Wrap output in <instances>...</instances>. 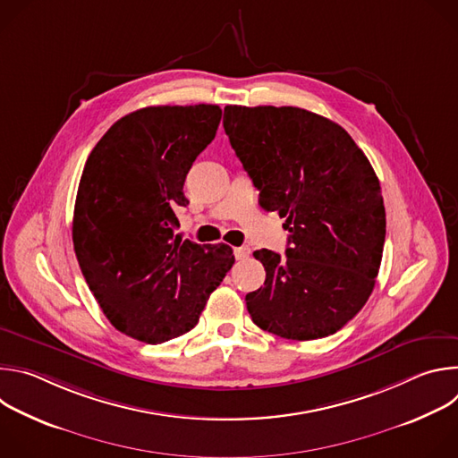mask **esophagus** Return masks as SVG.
<instances>
[{
  "label": "esophagus",
  "mask_w": 458,
  "mask_h": 458,
  "mask_svg": "<svg viewBox=\"0 0 458 458\" xmlns=\"http://www.w3.org/2000/svg\"><path fill=\"white\" fill-rule=\"evenodd\" d=\"M250 253H251V250H250L248 246H237V248H233V255H235V259H239V260L246 259Z\"/></svg>",
  "instance_id": "1"
}]
</instances>
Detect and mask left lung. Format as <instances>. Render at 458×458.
<instances>
[{"instance_id": "obj_1", "label": "left lung", "mask_w": 458, "mask_h": 458, "mask_svg": "<svg viewBox=\"0 0 458 458\" xmlns=\"http://www.w3.org/2000/svg\"><path fill=\"white\" fill-rule=\"evenodd\" d=\"M225 132L265 210L286 217V255L253 251L265 286L246 295L251 320L311 341L339 332L366 304L386 237L380 182L337 123L297 106L228 105Z\"/></svg>"}]
</instances>
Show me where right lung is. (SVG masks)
I'll use <instances>...</instances> for the list:
<instances>
[{
	"mask_svg": "<svg viewBox=\"0 0 458 458\" xmlns=\"http://www.w3.org/2000/svg\"><path fill=\"white\" fill-rule=\"evenodd\" d=\"M217 105L147 106L115 121L90 152L72 241L83 277L121 334L159 344L190 332L233 265L226 244L175 235L188 170L216 138Z\"/></svg>",
	"mask_w": 458,
	"mask_h": 458,
	"instance_id": "obj_1",
	"label": "right lung"
}]
</instances>
